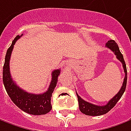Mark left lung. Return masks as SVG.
<instances>
[{
	"label": "left lung",
	"instance_id": "left-lung-1",
	"mask_svg": "<svg viewBox=\"0 0 131 131\" xmlns=\"http://www.w3.org/2000/svg\"><path fill=\"white\" fill-rule=\"evenodd\" d=\"M105 46L114 52V53L116 55V57H117V59L122 64V67H123L124 72H125V78H124V81H123V83H122V87L120 89V90L119 91V92L112 99L110 100L108 102V103L105 105H94V104H92L90 103H88V102L83 100L76 93L80 111H81L83 114H84L86 115H89V116H100V115H103V114H105L106 113H108L113 107H114V105L117 104V103L119 101V100L121 98L123 93L125 92V88H126V84H127V68H126L125 62L124 61L123 56H122L120 50H119L118 45L114 40L111 39V40L108 41V42L105 44Z\"/></svg>",
	"mask_w": 131,
	"mask_h": 131
}]
</instances>
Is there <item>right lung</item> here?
Instances as JSON below:
<instances>
[{"label": "right lung", "instance_id": "obj_1", "mask_svg": "<svg viewBox=\"0 0 131 131\" xmlns=\"http://www.w3.org/2000/svg\"><path fill=\"white\" fill-rule=\"evenodd\" d=\"M23 36V34L21 35ZM21 36L17 35L12 41V45L7 50L5 62L3 67V81L6 92L9 97L15 105L22 111L33 115H42L48 113L51 110L52 105L50 103L52 93L57 84L58 77L60 74L59 70H55L52 72V80L48 90L42 94L28 93L20 88L12 80L10 74L9 61L11 54L16 41Z\"/></svg>", "mask_w": 131, "mask_h": 131}]
</instances>
